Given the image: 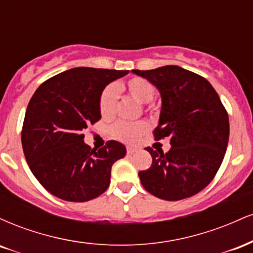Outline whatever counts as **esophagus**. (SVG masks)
Listing matches in <instances>:
<instances>
[{
    "mask_svg": "<svg viewBox=\"0 0 253 253\" xmlns=\"http://www.w3.org/2000/svg\"><path fill=\"white\" fill-rule=\"evenodd\" d=\"M136 151H138V149H136V147H132V146H127V153H128V155H132V153H134V152H136Z\"/></svg>",
    "mask_w": 253,
    "mask_h": 253,
    "instance_id": "1",
    "label": "esophagus"
}]
</instances>
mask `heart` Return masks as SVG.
<instances>
[{
    "instance_id": "heart-1",
    "label": "heart",
    "mask_w": 253,
    "mask_h": 253,
    "mask_svg": "<svg viewBox=\"0 0 253 253\" xmlns=\"http://www.w3.org/2000/svg\"><path fill=\"white\" fill-rule=\"evenodd\" d=\"M121 90L126 91L139 103L150 102L155 95L153 84L143 77H132L123 84L107 85L101 92L100 100H98V108L104 119L114 117L118 103V91H121ZM147 129H149V125L144 121L134 124L120 121L113 126L112 134L114 135V138L125 143H135Z\"/></svg>"
}]
</instances>
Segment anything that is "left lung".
Instances as JSON below:
<instances>
[{
    "label": "left lung",
    "mask_w": 253,
    "mask_h": 253,
    "mask_svg": "<svg viewBox=\"0 0 253 253\" xmlns=\"http://www.w3.org/2000/svg\"><path fill=\"white\" fill-rule=\"evenodd\" d=\"M157 86L162 96L156 140L170 138L167 153L146 147L152 156L139 171L145 190L168 201L187 199L205 189L219 170L229 136L228 114L205 77L177 65L133 70Z\"/></svg>",
    "instance_id": "obj_1"
}]
</instances>
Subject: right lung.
Masks as SVG:
<instances>
[{
	"mask_svg": "<svg viewBox=\"0 0 253 253\" xmlns=\"http://www.w3.org/2000/svg\"><path fill=\"white\" fill-rule=\"evenodd\" d=\"M127 74L74 68L36 90L25 114L22 149L32 173L52 195L85 202L107 190L112 165L124 158L126 147L109 140L91 150L82 132L101 119L98 100L107 84Z\"/></svg>",
	"mask_w": 253,
	"mask_h": 253,
	"instance_id": "add662e5",
	"label": "right lung"
}]
</instances>
